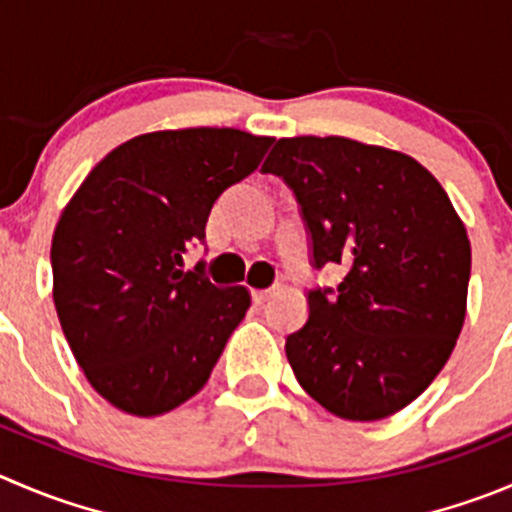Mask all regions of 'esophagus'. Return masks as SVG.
Masks as SVG:
<instances>
[{
  "label": "esophagus",
  "instance_id": "34e87169",
  "mask_svg": "<svg viewBox=\"0 0 512 512\" xmlns=\"http://www.w3.org/2000/svg\"><path fill=\"white\" fill-rule=\"evenodd\" d=\"M271 296H274V289H253L251 291L253 304H264V301H269Z\"/></svg>",
  "mask_w": 512,
  "mask_h": 512
}]
</instances>
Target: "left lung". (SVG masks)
Returning <instances> with one entry per match:
<instances>
[{"mask_svg": "<svg viewBox=\"0 0 512 512\" xmlns=\"http://www.w3.org/2000/svg\"><path fill=\"white\" fill-rule=\"evenodd\" d=\"M264 173L299 203L311 266H344L309 289L286 337L301 387L342 420L394 415L440 374L465 321L470 241L435 175L397 150L349 138H284Z\"/></svg>", "mask_w": 512, "mask_h": 512, "instance_id": "left-lung-1", "label": "left lung"}]
</instances>
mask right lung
Segmentation results:
<instances>
[{
    "label": "right lung",
    "mask_w": 512,
    "mask_h": 512,
    "mask_svg": "<svg viewBox=\"0 0 512 512\" xmlns=\"http://www.w3.org/2000/svg\"><path fill=\"white\" fill-rule=\"evenodd\" d=\"M271 143L233 128L138 135L107 153L62 211L55 309L87 382L118 410L155 417L183 405L246 316V286L211 284L206 264L183 271V256Z\"/></svg>",
    "instance_id": "1"
}]
</instances>
